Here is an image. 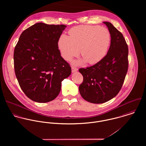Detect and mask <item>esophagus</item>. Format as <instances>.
I'll return each instance as SVG.
<instances>
[{
    "instance_id": "obj_1",
    "label": "esophagus",
    "mask_w": 146,
    "mask_h": 146,
    "mask_svg": "<svg viewBox=\"0 0 146 146\" xmlns=\"http://www.w3.org/2000/svg\"><path fill=\"white\" fill-rule=\"evenodd\" d=\"M71 70H72V72H75L78 71V69L77 68H75L74 67H72Z\"/></svg>"
}]
</instances>
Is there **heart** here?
<instances>
[{
    "mask_svg": "<svg viewBox=\"0 0 146 146\" xmlns=\"http://www.w3.org/2000/svg\"><path fill=\"white\" fill-rule=\"evenodd\" d=\"M69 36L62 34L59 38L58 46L63 58L71 60L80 53L83 59L75 61L81 64L87 61L90 64L101 61L106 55L111 36L110 31L104 27L94 25L75 26L68 31Z\"/></svg>",
    "mask_w": 146,
    "mask_h": 146,
    "instance_id": "obj_1",
    "label": "heart"
}]
</instances>
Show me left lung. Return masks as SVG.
Masks as SVG:
<instances>
[{"label": "left lung", "mask_w": 146, "mask_h": 146, "mask_svg": "<svg viewBox=\"0 0 146 146\" xmlns=\"http://www.w3.org/2000/svg\"><path fill=\"white\" fill-rule=\"evenodd\" d=\"M110 32V48L99 62L79 71L83 76L80 95L90 103L99 104L114 98L120 92L128 68V46L123 34L108 22H103Z\"/></svg>", "instance_id": "1"}]
</instances>
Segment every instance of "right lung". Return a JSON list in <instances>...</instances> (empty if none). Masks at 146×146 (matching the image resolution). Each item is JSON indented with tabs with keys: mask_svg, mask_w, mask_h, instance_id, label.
<instances>
[{
	"mask_svg": "<svg viewBox=\"0 0 146 146\" xmlns=\"http://www.w3.org/2000/svg\"><path fill=\"white\" fill-rule=\"evenodd\" d=\"M66 27L39 22L24 30L14 50L16 78L26 96L46 103L59 94L62 82L71 74L61 56L58 41Z\"/></svg>",
	"mask_w": 146,
	"mask_h": 146,
	"instance_id": "right-lung-1",
	"label": "right lung"
}]
</instances>
